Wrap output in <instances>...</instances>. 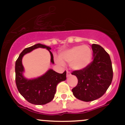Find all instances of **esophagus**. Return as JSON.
I'll list each match as a JSON object with an SVG mask.
<instances>
[{"label":"esophagus","mask_w":125,"mask_h":125,"mask_svg":"<svg viewBox=\"0 0 125 125\" xmlns=\"http://www.w3.org/2000/svg\"><path fill=\"white\" fill-rule=\"evenodd\" d=\"M71 75V74L70 73L69 71H66V76H67V77H70Z\"/></svg>","instance_id":"esophagus-1"}]
</instances>
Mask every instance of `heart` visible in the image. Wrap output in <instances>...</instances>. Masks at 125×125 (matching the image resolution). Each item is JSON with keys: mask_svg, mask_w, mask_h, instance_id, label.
Returning a JSON list of instances; mask_svg holds the SVG:
<instances>
[{"mask_svg": "<svg viewBox=\"0 0 125 125\" xmlns=\"http://www.w3.org/2000/svg\"><path fill=\"white\" fill-rule=\"evenodd\" d=\"M92 50L86 45H79L65 50L60 53V58H56L57 64L63 66L64 62L70 63L71 68L75 71L85 69L92 61Z\"/></svg>", "mask_w": 125, "mask_h": 125, "instance_id": "1", "label": "heart"}]
</instances>
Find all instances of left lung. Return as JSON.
<instances>
[{
  "instance_id": "obj_1",
  "label": "left lung",
  "mask_w": 125,
  "mask_h": 125,
  "mask_svg": "<svg viewBox=\"0 0 125 125\" xmlns=\"http://www.w3.org/2000/svg\"><path fill=\"white\" fill-rule=\"evenodd\" d=\"M93 61L85 69L71 73L77 77L78 83L72 89L80 100L91 102L101 97L112 82L113 71L109 55L100 45L93 44Z\"/></svg>"
}]
</instances>
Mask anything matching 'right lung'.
Listing matches in <instances>:
<instances>
[{"label":"right lung","mask_w":125,"mask_h":125,"mask_svg":"<svg viewBox=\"0 0 125 125\" xmlns=\"http://www.w3.org/2000/svg\"><path fill=\"white\" fill-rule=\"evenodd\" d=\"M42 48L48 50L51 55V62L54 63L53 55L50 51L51 48L40 43H37L26 48L20 54L16 62V83L20 94L30 103L34 104H45L54 99L56 92V86L60 82L66 79V72L59 74L52 69H50L41 76L28 79L24 77L25 71L22 65V58L26 54L35 49Z\"/></svg>","instance_id":"add662e5"}]
</instances>
